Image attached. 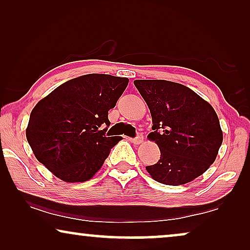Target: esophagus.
Wrapping results in <instances>:
<instances>
[{
  "label": "esophagus",
  "mask_w": 250,
  "mask_h": 250,
  "mask_svg": "<svg viewBox=\"0 0 250 250\" xmlns=\"http://www.w3.org/2000/svg\"><path fill=\"white\" fill-rule=\"evenodd\" d=\"M131 141H132V143H134V145H141V143L143 142V136L138 135L135 139H132Z\"/></svg>",
  "instance_id": "esophagus-1"
}]
</instances>
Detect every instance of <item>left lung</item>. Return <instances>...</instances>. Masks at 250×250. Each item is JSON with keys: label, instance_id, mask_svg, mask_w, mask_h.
<instances>
[{"label": "left lung", "instance_id": "1", "mask_svg": "<svg viewBox=\"0 0 250 250\" xmlns=\"http://www.w3.org/2000/svg\"><path fill=\"white\" fill-rule=\"evenodd\" d=\"M148 104L160 159L146 166L150 176L166 186L189 183L209 168L223 142L214 108L191 88L164 80H136Z\"/></svg>", "mask_w": 250, "mask_h": 250}]
</instances>
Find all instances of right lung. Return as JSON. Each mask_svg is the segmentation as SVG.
<instances>
[{
  "label": "right lung",
  "instance_id": "obj_1",
  "mask_svg": "<svg viewBox=\"0 0 250 250\" xmlns=\"http://www.w3.org/2000/svg\"><path fill=\"white\" fill-rule=\"evenodd\" d=\"M128 78L88 74L61 84L37 102L26 138L34 155L63 182L91 180L121 136L105 135L108 111L117 104Z\"/></svg>",
  "mask_w": 250,
  "mask_h": 250
}]
</instances>
